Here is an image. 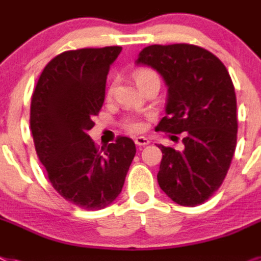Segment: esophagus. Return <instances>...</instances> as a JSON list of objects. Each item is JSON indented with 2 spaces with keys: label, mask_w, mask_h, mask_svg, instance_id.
Instances as JSON below:
<instances>
[{
  "label": "esophagus",
  "mask_w": 261,
  "mask_h": 261,
  "mask_svg": "<svg viewBox=\"0 0 261 261\" xmlns=\"http://www.w3.org/2000/svg\"><path fill=\"white\" fill-rule=\"evenodd\" d=\"M134 142H135V144H137V146H147L148 143H150V141H148L147 138L146 137H137L134 139Z\"/></svg>",
  "instance_id": "34e87169"
}]
</instances>
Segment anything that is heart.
Wrapping results in <instances>:
<instances>
[{"mask_svg": "<svg viewBox=\"0 0 261 261\" xmlns=\"http://www.w3.org/2000/svg\"><path fill=\"white\" fill-rule=\"evenodd\" d=\"M150 74H155V73H152L151 70H141V71H138V73L135 74V81H137V83H138L141 80H143L144 76L150 75ZM111 93H113V89L109 90V94H111ZM126 128L128 131H131V133H139V131L143 130V123H142L139 119L131 118V119L127 120Z\"/></svg>", "mask_w": 261, "mask_h": 261, "instance_id": "obj_1", "label": "heart"}]
</instances>
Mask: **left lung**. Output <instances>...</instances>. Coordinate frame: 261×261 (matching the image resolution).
<instances>
[{"label":"left lung","instance_id":"left-lung-1","mask_svg":"<svg viewBox=\"0 0 261 261\" xmlns=\"http://www.w3.org/2000/svg\"><path fill=\"white\" fill-rule=\"evenodd\" d=\"M135 63L155 69L167 85L166 117L156 130L185 137L181 150L159 146V187L178 204H201L222 186L236 148L231 76L218 57L188 43L147 46Z\"/></svg>","mask_w":261,"mask_h":261}]
</instances>
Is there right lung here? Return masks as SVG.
<instances>
[{
	"label": "right lung",
	"instance_id": "1",
	"mask_svg": "<svg viewBox=\"0 0 261 261\" xmlns=\"http://www.w3.org/2000/svg\"><path fill=\"white\" fill-rule=\"evenodd\" d=\"M120 51V46H107L61 53L46 65L32 97L30 128L50 183L67 201L89 211L118 198L137 152L130 138L118 137L98 148L87 134Z\"/></svg>",
	"mask_w": 261,
	"mask_h": 261
}]
</instances>
